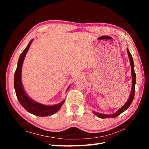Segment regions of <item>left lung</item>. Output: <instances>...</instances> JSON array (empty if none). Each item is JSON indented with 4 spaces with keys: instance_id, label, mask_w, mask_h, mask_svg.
Masks as SVG:
<instances>
[{
    "instance_id": "left-lung-1",
    "label": "left lung",
    "mask_w": 149,
    "mask_h": 149,
    "mask_svg": "<svg viewBox=\"0 0 149 149\" xmlns=\"http://www.w3.org/2000/svg\"><path fill=\"white\" fill-rule=\"evenodd\" d=\"M127 52L128 54V56L129 58V60H130V66H131V74H132V89H131V92H130L129 97L127 101L126 102V103L125 104L121 107L120 109L116 112L115 113L112 114H110V115H107V114H101L99 113V112L93 111V113L94 114V115H96L97 117L101 119H104L106 118H116L118 116L120 115L121 113H123V112H124L125 110H127L128 109V107L131 104V103L134 100V94H135V89H136V73H135L134 71V61H133V58L132 56L130 54L129 49L127 48Z\"/></svg>"
}]
</instances>
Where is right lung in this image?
<instances>
[{"label": "right lung", "instance_id": "add662e5", "mask_svg": "<svg viewBox=\"0 0 149 149\" xmlns=\"http://www.w3.org/2000/svg\"><path fill=\"white\" fill-rule=\"evenodd\" d=\"M33 42V39L29 42V45L21 53L18 61L17 67L14 74V88L17 97L20 104L31 114L40 117H45L53 115L59 111L62 105L63 104L65 100L59 104L53 106L44 105L30 99L26 94L22 83V68L24 60L26 53L30 47L31 43Z\"/></svg>", "mask_w": 149, "mask_h": 149}]
</instances>
